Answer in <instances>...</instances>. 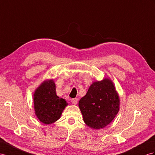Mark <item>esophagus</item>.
Wrapping results in <instances>:
<instances>
[{
  "instance_id": "obj_1",
  "label": "esophagus",
  "mask_w": 155,
  "mask_h": 155,
  "mask_svg": "<svg viewBox=\"0 0 155 155\" xmlns=\"http://www.w3.org/2000/svg\"><path fill=\"white\" fill-rule=\"evenodd\" d=\"M71 103H72V104H74V105L77 104V103H78V99H77V98L72 99V100H71Z\"/></svg>"
}]
</instances>
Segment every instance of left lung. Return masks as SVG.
I'll return each instance as SVG.
<instances>
[{
  "mask_svg": "<svg viewBox=\"0 0 155 155\" xmlns=\"http://www.w3.org/2000/svg\"><path fill=\"white\" fill-rule=\"evenodd\" d=\"M85 124L94 130L105 128L120 109V98L113 81L105 78L95 81L78 102Z\"/></svg>",
  "mask_w": 155,
  "mask_h": 155,
  "instance_id": "obj_1",
  "label": "left lung"
}]
</instances>
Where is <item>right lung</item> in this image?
Returning <instances> with one entry per match:
<instances>
[{"mask_svg": "<svg viewBox=\"0 0 155 155\" xmlns=\"http://www.w3.org/2000/svg\"><path fill=\"white\" fill-rule=\"evenodd\" d=\"M33 103L35 115L44 124H51L56 122L68 105L64 99L56 95L53 79L42 82L35 90Z\"/></svg>", "mask_w": 155, "mask_h": 155, "instance_id": "obj_1", "label": "right lung"}]
</instances>
